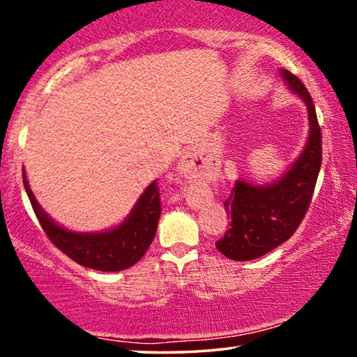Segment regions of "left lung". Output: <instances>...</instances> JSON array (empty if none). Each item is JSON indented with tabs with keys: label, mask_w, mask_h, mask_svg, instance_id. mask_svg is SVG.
<instances>
[{
	"label": "left lung",
	"mask_w": 357,
	"mask_h": 357,
	"mask_svg": "<svg viewBox=\"0 0 357 357\" xmlns=\"http://www.w3.org/2000/svg\"><path fill=\"white\" fill-rule=\"evenodd\" d=\"M289 89L301 97L309 114V139L296 162L275 183L255 185L237 180L224 208L232 218L231 227L216 248L236 261L263 257L286 242L304 219L310 206L321 165V131L314 100L299 77L281 70Z\"/></svg>",
	"instance_id": "8db88e82"
}]
</instances>
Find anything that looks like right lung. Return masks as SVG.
I'll use <instances>...</instances> for the list:
<instances>
[{
  "label": "right lung",
  "mask_w": 357,
  "mask_h": 357,
  "mask_svg": "<svg viewBox=\"0 0 357 357\" xmlns=\"http://www.w3.org/2000/svg\"><path fill=\"white\" fill-rule=\"evenodd\" d=\"M22 182L33 213L47 237L65 255L86 268L97 271H121L133 266L148 252L158 231V222L162 211L158 180H154L141 193L123 222L104 232H73L58 226L33 197L26 170H22Z\"/></svg>",
  "instance_id": "right-lung-1"
}]
</instances>
